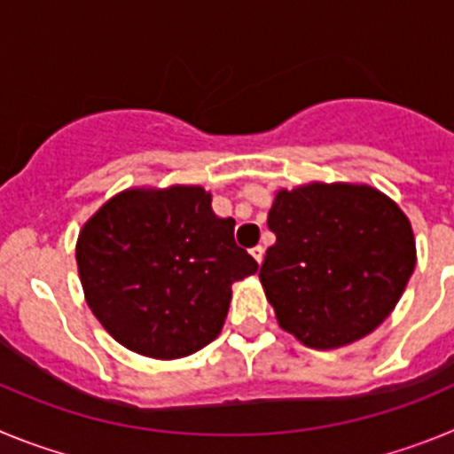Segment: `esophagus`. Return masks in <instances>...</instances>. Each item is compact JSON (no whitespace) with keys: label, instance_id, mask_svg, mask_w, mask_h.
I'll return each instance as SVG.
<instances>
[{"label":"esophagus","instance_id":"obj_1","mask_svg":"<svg viewBox=\"0 0 454 454\" xmlns=\"http://www.w3.org/2000/svg\"><path fill=\"white\" fill-rule=\"evenodd\" d=\"M250 254L254 256V262H256V263H262V262H263V247H262V246L252 247V250H250Z\"/></svg>","mask_w":454,"mask_h":454}]
</instances>
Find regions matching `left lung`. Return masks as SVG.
<instances>
[{
	"mask_svg": "<svg viewBox=\"0 0 454 454\" xmlns=\"http://www.w3.org/2000/svg\"><path fill=\"white\" fill-rule=\"evenodd\" d=\"M277 236L262 286L284 332L314 350L350 346L388 318L416 266L403 208L368 184L279 188L268 211Z\"/></svg>",
	"mask_w": 454,
	"mask_h": 454,
	"instance_id": "left-lung-1",
	"label": "left lung"
}]
</instances>
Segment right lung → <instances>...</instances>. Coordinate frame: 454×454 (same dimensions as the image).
<instances>
[{
	"label": "right lung",
	"mask_w": 454,
	"mask_h": 454,
	"mask_svg": "<svg viewBox=\"0 0 454 454\" xmlns=\"http://www.w3.org/2000/svg\"><path fill=\"white\" fill-rule=\"evenodd\" d=\"M202 186L127 188L86 220L77 239L83 295L127 350L179 359L223 330L231 284L259 263L234 240Z\"/></svg>",
	"instance_id": "obj_1"
}]
</instances>
